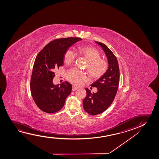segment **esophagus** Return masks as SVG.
<instances>
[{
  "label": "esophagus",
  "mask_w": 159,
  "mask_h": 159,
  "mask_svg": "<svg viewBox=\"0 0 159 159\" xmlns=\"http://www.w3.org/2000/svg\"><path fill=\"white\" fill-rule=\"evenodd\" d=\"M78 89V87H76L75 86H72V91H76V89Z\"/></svg>",
  "instance_id": "1"
}]
</instances>
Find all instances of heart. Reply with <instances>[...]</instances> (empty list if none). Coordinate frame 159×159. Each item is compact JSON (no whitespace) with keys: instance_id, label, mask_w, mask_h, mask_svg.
<instances>
[{"instance_id":"1","label":"heart","mask_w":159,"mask_h":159,"mask_svg":"<svg viewBox=\"0 0 159 159\" xmlns=\"http://www.w3.org/2000/svg\"><path fill=\"white\" fill-rule=\"evenodd\" d=\"M80 56L84 57L87 60L86 65L89 75L93 78H99L102 76L108 68V63L104 59H101L100 52L92 47H81L78 49ZM76 54L72 49H68L63 55V61L67 65L74 62ZM70 83L76 86H80L84 82L88 80L89 77L84 71L76 68L69 70L66 75Z\"/></svg>"}]
</instances>
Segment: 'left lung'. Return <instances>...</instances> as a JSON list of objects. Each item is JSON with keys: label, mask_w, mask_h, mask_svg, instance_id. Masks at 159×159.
Instances as JSON below:
<instances>
[{"label": "left lung", "mask_w": 159, "mask_h": 159, "mask_svg": "<svg viewBox=\"0 0 159 159\" xmlns=\"http://www.w3.org/2000/svg\"><path fill=\"white\" fill-rule=\"evenodd\" d=\"M95 42L104 51L109 67L106 73L91 85L92 87H97L98 91L92 93L90 90L86 89L87 94L83 100V107L91 115L102 113L110 106L117 93L120 83V69L116 57L105 44Z\"/></svg>", "instance_id": "obj_1"}]
</instances>
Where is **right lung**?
I'll list each match as a JSON object with an SVG mask.
<instances>
[{
	"instance_id": "add662e5",
	"label": "right lung",
	"mask_w": 159,
	"mask_h": 159,
	"mask_svg": "<svg viewBox=\"0 0 159 159\" xmlns=\"http://www.w3.org/2000/svg\"><path fill=\"white\" fill-rule=\"evenodd\" d=\"M79 37L56 39L47 44L36 57L31 78L30 90L33 99L42 111L52 113L60 110L72 91V85L67 81L60 85L52 83L54 70L63 65L66 50L76 42Z\"/></svg>"
}]
</instances>
